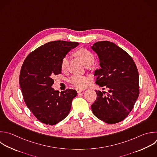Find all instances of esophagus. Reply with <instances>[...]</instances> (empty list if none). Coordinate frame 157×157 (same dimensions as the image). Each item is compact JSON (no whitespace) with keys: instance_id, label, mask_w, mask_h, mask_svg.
<instances>
[{"instance_id":"obj_1","label":"esophagus","mask_w":157,"mask_h":157,"mask_svg":"<svg viewBox=\"0 0 157 157\" xmlns=\"http://www.w3.org/2000/svg\"><path fill=\"white\" fill-rule=\"evenodd\" d=\"M76 91H77V92L78 93H81V92L83 91L84 90H83V89H79V88H77V89H76Z\"/></svg>"}]
</instances>
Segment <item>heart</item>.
Segmentation results:
<instances>
[{
	"instance_id": "b5f03b06",
	"label": "heart",
	"mask_w": 157,
	"mask_h": 157,
	"mask_svg": "<svg viewBox=\"0 0 157 157\" xmlns=\"http://www.w3.org/2000/svg\"><path fill=\"white\" fill-rule=\"evenodd\" d=\"M76 55L82 60L84 64L90 61H94L93 55L88 50L85 48H80L78 50ZM69 66V56L68 55L64 56L61 61V69L62 71H65L67 69ZM90 78L85 75H73L69 79V82L77 88H83L86 87L89 82Z\"/></svg>"
}]
</instances>
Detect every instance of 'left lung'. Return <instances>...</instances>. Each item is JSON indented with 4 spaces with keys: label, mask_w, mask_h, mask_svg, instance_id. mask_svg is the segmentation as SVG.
Here are the masks:
<instances>
[{
    "label": "left lung",
    "mask_w": 157,
    "mask_h": 157,
    "mask_svg": "<svg viewBox=\"0 0 157 157\" xmlns=\"http://www.w3.org/2000/svg\"><path fill=\"white\" fill-rule=\"evenodd\" d=\"M91 49L98 55L101 68L95 71L96 83L108 92L96 90L91 105L93 114L101 120L115 124L132 110L139 94V73L131 56L109 41H100Z\"/></svg>",
    "instance_id": "8db88e82"
}]
</instances>
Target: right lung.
I'll use <instances>...</instances> for the list:
<instances>
[{"instance_id": "1", "label": "right lung", "mask_w": 157, "mask_h": 157, "mask_svg": "<svg viewBox=\"0 0 157 157\" xmlns=\"http://www.w3.org/2000/svg\"><path fill=\"white\" fill-rule=\"evenodd\" d=\"M78 44L63 40L47 43L31 52L22 65L20 85L23 99L34 115L44 124H56L70 112L77 91L67 89L59 94L52 86L54 77L61 73L62 58Z\"/></svg>"}]
</instances>
